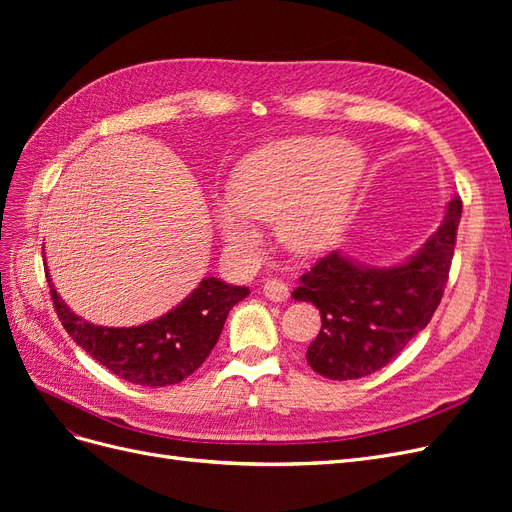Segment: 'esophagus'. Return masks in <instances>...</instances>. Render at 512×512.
Segmentation results:
<instances>
[{
  "label": "esophagus",
  "instance_id": "esophagus-1",
  "mask_svg": "<svg viewBox=\"0 0 512 512\" xmlns=\"http://www.w3.org/2000/svg\"><path fill=\"white\" fill-rule=\"evenodd\" d=\"M262 294H265V297H267L269 301L280 303V301H286V299H288L290 290H288V284H286V282L277 280V277H269V280L265 282V286H262Z\"/></svg>",
  "mask_w": 512,
  "mask_h": 512
}]
</instances>
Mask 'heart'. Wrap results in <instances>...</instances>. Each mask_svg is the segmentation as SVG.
I'll list each match as a JSON object with an SVG mask.
<instances>
[{
  "mask_svg": "<svg viewBox=\"0 0 512 512\" xmlns=\"http://www.w3.org/2000/svg\"><path fill=\"white\" fill-rule=\"evenodd\" d=\"M365 170L363 153L331 138H297L245 156L215 205V224L232 250H250L258 230L275 222L290 250H329L344 228L350 200Z\"/></svg>",
  "mask_w": 512,
  "mask_h": 512,
  "instance_id": "1",
  "label": "heart"
}]
</instances>
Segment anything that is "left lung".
I'll list each match as a JSON object with an SVG mask.
<instances>
[{"mask_svg":"<svg viewBox=\"0 0 512 512\" xmlns=\"http://www.w3.org/2000/svg\"><path fill=\"white\" fill-rule=\"evenodd\" d=\"M461 198L446 205L440 228L395 267H367L331 252L299 277L297 301L320 309L322 327L305 359L329 380L374 374L421 333L436 312L451 271Z\"/></svg>","mask_w":512,"mask_h":512,"instance_id":"8db88e82","label":"left lung"}]
</instances>
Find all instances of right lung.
Masks as SVG:
<instances>
[{
  "mask_svg": "<svg viewBox=\"0 0 512 512\" xmlns=\"http://www.w3.org/2000/svg\"><path fill=\"white\" fill-rule=\"evenodd\" d=\"M55 312L76 346L115 376L141 386H168L192 376L218 344L226 316L250 290L205 277L177 307L141 327H98L76 316L59 297L51 275Z\"/></svg>",
  "mask_w": 512,
  "mask_h": 512,
  "instance_id": "add662e5",
  "label": "right lung"
}]
</instances>
